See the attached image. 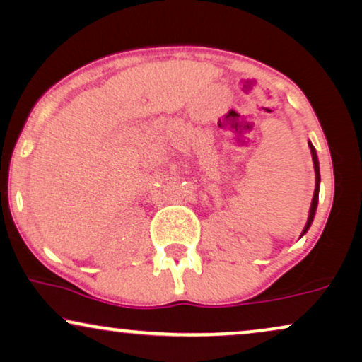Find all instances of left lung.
Wrapping results in <instances>:
<instances>
[{
  "label": "left lung",
  "instance_id": "left-lung-1",
  "mask_svg": "<svg viewBox=\"0 0 362 362\" xmlns=\"http://www.w3.org/2000/svg\"><path fill=\"white\" fill-rule=\"evenodd\" d=\"M308 146L311 150V158H313V166H315V175H316V185H315V192H313V199H311V206H310V214H308V221H306V226L303 229V234H306V230L310 229L311 222H313L315 212H316V206H318V194H320V163H318V156H316V150L315 146L308 141ZM301 234V235H303Z\"/></svg>",
  "mask_w": 362,
  "mask_h": 362
}]
</instances>
